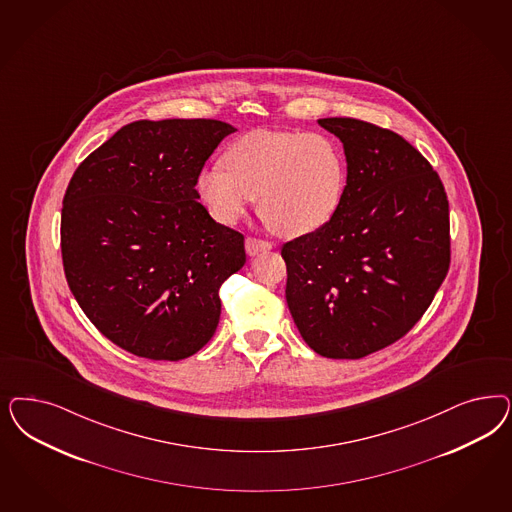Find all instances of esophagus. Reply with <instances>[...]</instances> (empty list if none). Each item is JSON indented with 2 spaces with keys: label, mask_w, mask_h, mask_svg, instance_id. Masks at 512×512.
<instances>
[{
  "label": "esophagus",
  "mask_w": 512,
  "mask_h": 512,
  "mask_svg": "<svg viewBox=\"0 0 512 512\" xmlns=\"http://www.w3.org/2000/svg\"><path fill=\"white\" fill-rule=\"evenodd\" d=\"M245 248H247L248 256H256V254H260V252H267V250H271L273 245H271V243H267L264 239L247 237V241H245Z\"/></svg>",
  "instance_id": "obj_1"
}]
</instances>
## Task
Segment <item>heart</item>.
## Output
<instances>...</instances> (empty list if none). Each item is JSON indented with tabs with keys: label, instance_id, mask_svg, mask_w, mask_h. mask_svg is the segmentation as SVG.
<instances>
[{
	"label": "heart",
	"instance_id": "heart-1",
	"mask_svg": "<svg viewBox=\"0 0 512 512\" xmlns=\"http://www.w3.org/2000/svg\"><path fill=\"white\" fill-rule=\"evenodd\" d=\"M347 182L345 156L324 133L256 130L241 135L224 165L199 171L198 192L211 215L233 224L258 199V211L284 237L324 228Z\"/></svg>",
	"mask_w": 512,
	"mask_h": 512
}]
</instances>
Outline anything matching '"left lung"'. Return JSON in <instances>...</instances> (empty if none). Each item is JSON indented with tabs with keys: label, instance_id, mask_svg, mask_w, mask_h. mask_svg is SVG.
Returning a JSON list of instances; mask_svg holds the SVG:
<instances>
[{
	"label": "left lung",
	"instance_id": "8db88e82",
	"mask_svg": "<svg viewBox=\"0 0 512 512\" xmlns=\"http://www.w3.org/2000/svg\"><path fill=\"white\" fill-rule=\"evenodd\" d=\"M347 156L330 222L282 247L286 303L305 343L333 360L390 347L426 313L450 267L445 186L392 130L320 118Z\"/></svg>",
	"mask_w": 512,
	"mask_h": 512
}]
</instances>
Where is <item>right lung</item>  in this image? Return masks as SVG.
<instances>
[{
	"label": "right lung",
	"mask_w": 512,
	"mask_h": 512,
	"mask_svg": "<svg viewBox=\"0 0 512 512\" xmlns=\"http://www.w3.org/2000/svg\"><path fill=\"white\" fill-rule=\"evenodd\" d=\"M235 128L211 118L137 120L73 173L62 262L84 314L109 341L177 362L215 335L218 290L245 262V237L199 203V171Z\"/></svg>",
	"instance_id": "1"
}]
</instances>
